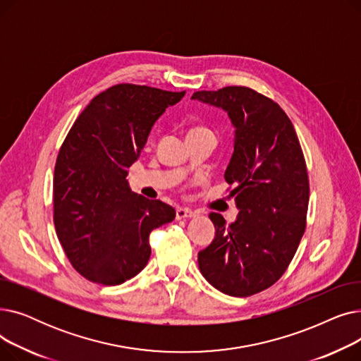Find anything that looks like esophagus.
<instances>
[{
    "label": "esophagus",
    "instance_id": "obj_1",
    "mask_svg": "<svg viewBox=\"0 0 361 361\" xmlns=\"http://www.w3.org/2000/svg\"><path fill=\"white\" fill-rule=\"evenodd\" d=\"M196 216V212L192 209H187V207H177L176 211V218L177 219H185V218H193Z\"/></svg>",
    "mask_w": 361,
    "mask_h": 361
}]
</instances>
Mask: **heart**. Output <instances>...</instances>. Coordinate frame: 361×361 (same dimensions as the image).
<instances>
[{
    "label": "heart",
    "mask_w": 361,
    "mask_h": 361,
    "mask_svg": "<svg viewBox=\"0 0 361 361\" xmlns=\"http://www.w3.org/2000/svg\"><path fill=\"white\" fill-rule=\"evenodd\" d=\"M199 130H206V128H203V127H195V128H192L190 131H199ZM190 131H188V133H190Z\"/></svg>",
    "instance_id": "b5f03b06"
}]
</instances>
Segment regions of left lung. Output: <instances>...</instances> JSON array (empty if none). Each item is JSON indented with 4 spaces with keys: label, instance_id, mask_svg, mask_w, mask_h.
<instances>
[{
    "label": "left lung",
    "instance_id": "1",
    "mask_svg": "<svg viewBox=\"0 0 361 361\" xmlns=\"http://www.w3.org/2000/svg\"><path fill=\"white\" fill-rule=\"evenodd\" d=\"M192 99L228 112L235 128L225 181L240 209L226 224L209 214L215 238L199 252V269L224 294L249 297L287 271L306 230L309 176L291 120L271 98L245 86L195 92Z\"/></svg>",
    "mask_w": 361,
    "mask_h": 361
}]
</instances>
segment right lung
<instances>
[{"label":"right lung","mask_w":361,"mask_h":361,"mask_svg":"<svg viewBox=\"0 0 361 361\" xmlns=\"http://www.w3.org/2000/svg\"><path fill=\"white\" fill-rule=\"evenodd\" d=\"M185 92L121 83L94 97L70 128L54 169V225L86 279L120 286L150 257L149 234L176 218L174 207L130 190L152 126Z\"/></svg>","instance_id":"right-lung-1"}]
</instances>
